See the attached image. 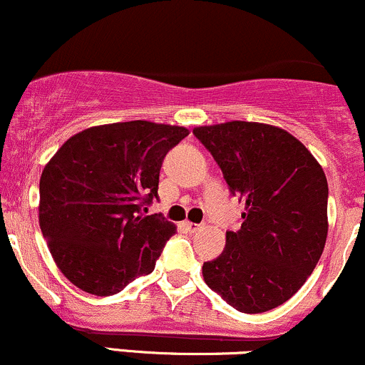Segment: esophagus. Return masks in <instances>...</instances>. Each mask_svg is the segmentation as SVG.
<instances>
[{
    "label": "esophagus",
    "mask_w": 365,
    "mask_h": 365,
    "mask_svg": "<svg viewBox=\"0 0 365 365\" xmlns=\"http://www.w3.org/2000/svg\"><path fill=\"white\" fill-rule=\"evenodd\" d=\"M185 228H187L190 233H195V232H199L200 228H202V225H199V223H190V221H187Z\"/></svg>",
    "instance_id": "obj_1"
}]
</instances>
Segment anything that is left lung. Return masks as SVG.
<instances>
[{
	"instance_id": "8db88e82",
	"label": "left lung",
	"mask_w": 365,
	"mask_h": 365,
	"mask_svg": "<svg viewBox=\"0 0 365 365\" xmlns=\"http://www.w3.org/2000/svg\"><path fill=\"white\" fill-rule=\"evenodd\" d=\"M230 192L245 200L240 230L204 262V282L226 304L259 314L292 299L319 261L328 237V180L287 130L255 121L194 128Z\"/></svg>"
}]
</instances>
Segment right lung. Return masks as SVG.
Segmentation results:
<instances>
[{
	"label": "right lung",
	"instance_id": "obj_1",
	"mask_svg": "<svg viewBox=\"0 0 365 365\" xmlns=\"http://www.w3.org/2000/svg\"><path fill=\"white\" fill-rule=\"evenodd\" d=\"M188 130L135 120L75 133L44 166L39 225L60 271L81 290L115 295L153 273L177 230L142 215L158 197L159 171Z\"/></svg>",
	"mask_w": 365,
	"mask_h": 365
}]
</instances>
